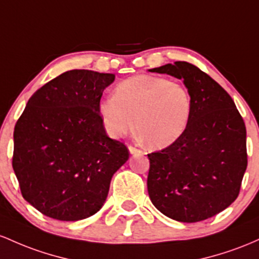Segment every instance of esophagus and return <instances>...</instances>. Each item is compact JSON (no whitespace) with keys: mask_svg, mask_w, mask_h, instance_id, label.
<instances>
[{"mask_svg":"<svg viewBox=\"0 0 259 259\" xmlns=\"http://www.w3.org/2000/svg\"><path fill=\"white\" fill-rule=\"evenodd\" d=\"M128 150H130V153H131V154H137V153H143V152H142V150H141V149H138V148L133 147V145H130V147H128Z\"/></svg>","mask_w":259,"mask_h":259,"instance_id":"1","label":"esophagus"}]
</instances>
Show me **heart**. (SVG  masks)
Instances as JSON below:
<instances>
[{
    "instance_id": "obj_1",
    "label": "heart",
    "mask_w": 259,
    "mask_h": 259,
    "mask_svg": "<svg viewBox=\"0 0 259 259\" xmlns=\"http://www.w3.org/2000/svg\"><path fill=\"white\" fill-rule=\"evenodd\" d=\"M192 97L184 84L164 77L138 74L115 88V97L103 99L99 114L112 137L135 127L148 147L166 148L181 137L192 115Z\"/></svg>"
}]
</instances>
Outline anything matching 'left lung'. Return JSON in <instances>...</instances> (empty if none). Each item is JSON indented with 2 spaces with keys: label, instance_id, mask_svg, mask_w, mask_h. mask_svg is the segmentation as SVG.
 Here are the masks:
<instances>
[{
  "label": "left lung",
  "instance_id": "8db88e82",
  "mask_svg": "<svg viewBox=\"0 0 259 259\" xmlns=\"http://www.w3.org/2000/svg\"><path fill=\"white\" fill-rule=\"evenodd\" d=\"M150 71L184 79L193 107L184 135L148 154V193L164 215L202 222L239 196L247 167L245 122L230 95L192 63L177 61Z\"/></svg>",
  "mask_w": 259,
  "mask_h": 259
}]
</instances>
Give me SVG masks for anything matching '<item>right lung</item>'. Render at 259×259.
Here are the masks:
<instances>
[{"mask_svg": "<svg viewBox=\"0 0 259 259\" xmlns=\"http://www.w3.org/2000/svg\"><path fill=\"white\" fill-rule=\"evenodd\" d=\"M115 75L72 69L31 95L14 126L12 166L23 198L44 215L77 222L97 213L128 149L107 137L99 104Z\"/></svg>", "mask_w": 259, "mask_h": 259, "instance_id": "1", "label": "right lung"}]
</instances>
